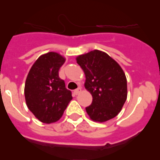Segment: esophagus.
I'll return each mask as SVG.
<instances>
[{"instance_id": "34e87169", "label": "esophagus", "mask_w": 160, "mask_h": 160, "mask_svg": "<svg viewBox=\"0 0 160 160\" xmlns=\"http://www.w3.org/2000/svg\"><path fill=\"white\" fill-rule=\"evenodd\" d=\"M80 92H81V88L79 87V88H77V89H75V90L73 91V93H74V95H78Z\"/></svg>"}]
</instances>
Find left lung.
I'll use <instances>...</instances> for the list:
<instances>
[{"label": "left lung", "instance_id": "1", "mask_svg": "<svg viewBox=\"0 0 160 160\" xmlns=\"http://www.w3.org/2000/svg\"><path fill=\"white\" fill-rule=\"evenodd\" d=\"M86 75L85 88L92 96L86 108L94 122H104L117 117L127 99V79L123 70L104 51L94 49L76 57Z\"/></svg>", "mask_w": 160, "mask_h": 160}]
</instances>
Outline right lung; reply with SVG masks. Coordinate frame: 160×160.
Wrapping results in <instances>:
<instances>
[{
  "mask_svg": "<svg viewBox=\"0 0 160 160\" xmlns=\"http://www.w3.org/2000/svg\"><path fill=\"white\" fill-rule=\"evenodd\" d=\"M59 53L48 52L33 63L26 77L25 98L27 107L43 123L56 122L62 117L72 94L59 78V69L65 62Z\"/></svg>",
  "mask_w": 160,
  "mask_h": 160,
  "instance_id": "obj_1",
  "label": "right lung"
}]
</instances>
